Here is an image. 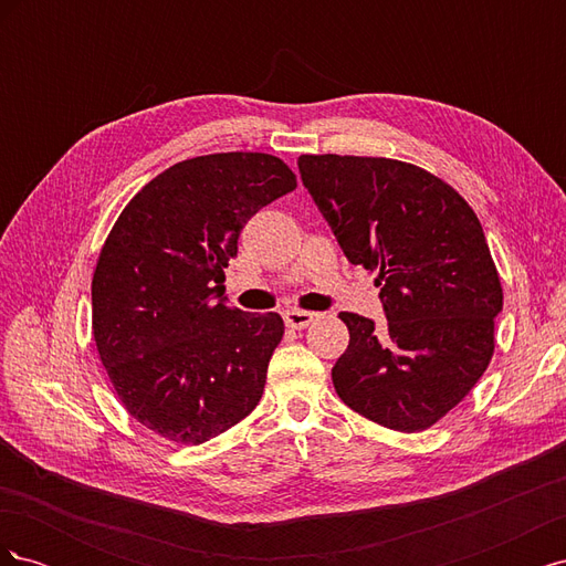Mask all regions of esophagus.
<instances>
[{
	"instance_id": "1",
	"label": "esophagus",
	"mask_w": 566,
	"mask_h": 566,
	"mask_svg": "<svg viewBox=\"0 0 566 566\" xmlns=\"http://www.w3.org/2000/svg\"><path fill=\"white\" fill-rule=\"evenodd\" d=\"M283 318H285L287 328L304 331L306 325H310V323L316 318V314H312V312H300V310H290V312L283 314Z\"/></svg>"
}]
</instances>
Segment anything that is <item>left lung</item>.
<instances>
[{
  "instance_id": "8db88e82",
  "label": "left lung",
  "mask_w": 566,
  "mask_h": 566,
  "mask_svg": "<svg viewBox=\"0 0 566 566\" xmlns=\"http://www.w3.org/2000/svg\"><path fill=\"white\" fill-rule=\"evenodd\" d=\"M300 175L352 264L378 271L387 323L342 312L349 347L333 385L358 416L420 432L493 356L503 287L476 214L455 188L389 158L300 156Z\"/></svg>"
}]
</instances>
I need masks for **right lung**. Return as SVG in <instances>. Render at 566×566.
I'll use <instances>...</instances> for the list:
<instances>
[{
	"mask_svg": "<svg viewBox=\"0 0 566 566\" xmlns=\"http://www.w3.org/2000/svg\"><path fill=\"white\" fill-rule=\"evenodd\" d=\"M295 188L269 153H212L165 169L117 217L92 328L117 399L148 430L196 447L260 403L285 325L231 310L221 283L250 217Z\"/></svg>",
	"mask_w": 566,
	"mask_h": 566,
	"instance_id": "right-lung-1",
	"label": "right lung"
}]
</instances>
